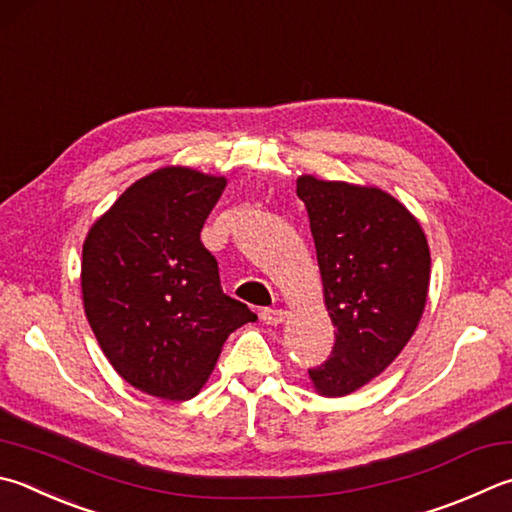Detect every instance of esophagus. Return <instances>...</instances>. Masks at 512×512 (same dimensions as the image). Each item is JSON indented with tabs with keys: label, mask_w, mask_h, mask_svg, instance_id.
<instances>
[{
	"label": "esophagus",
	"mask_w": 512,
	"mask_h": 512,
	"mask_svg": "<svg viewBox=\"0 0 512 512\" xmlns=\"http://www.w3.org/2000/svg\"><path fill=\"white\" fill-rule=\"evenodd\" d=\"M259 318H262L264 324H271V327H277V324H282L286 320V311L284 309H262V313H259Z\"/></svg>",
	"instance_id": "1"
}]
</instances>
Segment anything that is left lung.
Segmentation results:
<instances>
[{
    "mask_svg": "<svg viewBox=\"0 0 512 512\" xmlns=\"http://www.w3.org/2000/svg\"><path fill=\"white\" fill-rule=\"evenodd\" d=\"M297 197L309 212L336 327L331 356L309 378L322 396H347L383 374L414 336L430 286V246L412 212L380 188L302 174Z\"/></svg>",
    "mask_w": 512,
    "mask_h": 512,
    "instance_id": "8db88e82",
    "label": "left lung"
}]
</instances>
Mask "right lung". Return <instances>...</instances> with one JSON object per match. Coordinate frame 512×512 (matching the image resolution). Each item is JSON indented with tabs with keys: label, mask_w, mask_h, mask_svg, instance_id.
<instances>
[{
	"label": "right lung",
	"mask_w": 512,
	"mask_h": 512,
	"mask_svg": "<svg viewBox=\"0 0 512 512\" xmlns=\"http://www.w3.org/2000/svg\"><path fill=\"white\" fill-rule=\"evenodd\" d=\"M224 176L167 165L96 219L82 246V302L98 345L141 392L188 401L206 385L226 338L257 315L221 291L201 228Z\"/></svg>",
	"instance_id": "add662e5"
}]
</instances>
